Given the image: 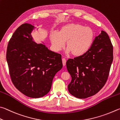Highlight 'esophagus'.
Returning a JSON list of instances; mask_svg holds the SVG:
<instances>
[{
  "label": "esophagus",
  "instance_id": "obj_1",
  "mask_svg": "<svg viewBox=\"0 0 120 120\" xmlns=\"http://www.w3.org/2000/svg\"><path fill=\"white\" fill-rule=\"evenodd\" d=\"M66 60H65V58H63L62 59V63H63V66H65L66 65Z\"/></svg>",
  "mask_w": 120,
  "mask_h": 120
}]
</instances>
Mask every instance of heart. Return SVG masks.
<instances>
[{
    "mask_svg": "<svg viewBox=\"0 0 120 120\" xmlns=\"http://www.w3.org/2000/svg\"><path fill=\"white\" fill-rule=\"evenodd\" d=\"M93 29L75 23H70L63 26L59 33L52 32L50 40L54 49L60 51L65 46L67 52H72L75 56L85 54L91 47L94 39Z\"/></svg>",
    "mask_w": 120,
    "mask_h": 120,
    "instance_id": "obj_1",
    "label": "heart"
}]
</instances>
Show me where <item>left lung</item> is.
<instances>
[{
  "instance_id": "obj_1",
  "label": "left lung",
  "mask_w": 120,
  "mask_h": 120,
  "mask_svg": "<svg viewBox=\"0 0 120 120\" xmlns=\"http://www.w3.org/2000/svg\"><path fill=\"white\" fill-rule=\"evenodd\" d=\"M113 52L108 34L102 30L87 52L68 60L66 68L72 77L68 90L71 95L85 98L100 91L108 78L113 62Z\"/></svg>"
}]
</instances>
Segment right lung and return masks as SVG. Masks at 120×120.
I'll use <instances>...</instances> for the list:
<instances>
[{
	"instance_id": "add662e5",
	"label": "right lung",
	"mask_w": 120,
	"mask_h": 120,
	"mask_svg": "<svg viewBox=\"0 0 120 120\" xmlns=\"http://www.w3.org/2000/svg\"><path fill=\"white\" fill-rule=\"evenodd\" d=\"M35 28L25 23L16 29L8 43L6 60L16 89L28 97L39 98L49 92L63 64L61 55L34 41L31 33Z\"/></svg>"
}]
</instances>
